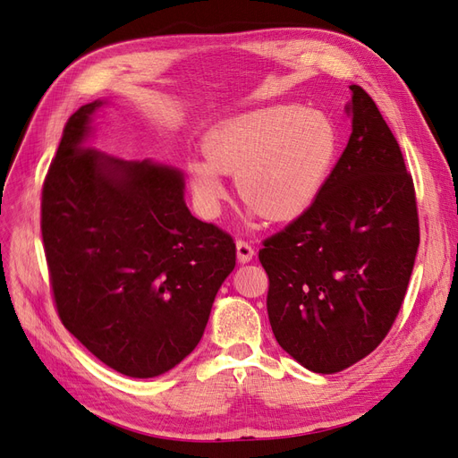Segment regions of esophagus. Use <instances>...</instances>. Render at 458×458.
I'll return each instance as SVG.
<instances>
[{"label":"esophagus","instance_id":"1","mask_svg":"<svg viewBox=\"0 0 458 458\" xmlns=\"http://www.w3.org/2000/svg\"><path fill=\"white\" fill-rule=\"evenodd\" d=\"M235 249H238V260H240L242 264L253 260L255 249L250 247V243H247L245 240H238V242H235Z\"/></svg>","mask_w":458,"mask_h":458}]
</instances>
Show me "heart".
<instances>
[{
	"label": "heart",
	"instance_id": "b5f03b06",
	"mask_svg": "<svg viewBox=\"0 0 458 458\" xmlns=\"http://www.w3.org/2000/svg\"><path fill=\"white\" fill-rule=\"evenodd\" d=\"M341 135L331 115L302 105H272L232 115L209 131L208 157L188 164V179L203 215L220 213L226 174L250 209L264 218L306 213L327 184Z\"/></svg>",
	"mask_w": 458,
	"mask_h": 458
}]
</instances>
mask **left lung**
Wrapping results in <instances>:
<instances>
[{
    "label": "left lung",
    "mask_w": 458,
    "mask_h": 458,
    "mask_svg": "<svg viewBox=\"0 0 458 458\" xmlns=\"http://www.w3.org/2000/svg\"><path fill=\"white\" fill-rule=\"evenodd\" d=\"M352 135L306 213L264 240L276 341L314 373L369 356L400 312L420 242L415 186L375 100L350 85Z\"/></svg>",
    "instance_id": "1"
}]
</instances>
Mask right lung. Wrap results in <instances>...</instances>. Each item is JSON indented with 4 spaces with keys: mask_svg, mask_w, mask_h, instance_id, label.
<instances>
[{
    "mask_svg": "<svg viewBox=\"0 0 458 458\" xmlns=\"http://www.w3.org/2000/svg\"><path fill=\"white\" fill-rule=\"evenodd\" d=\"M100 106L70 115L41 190L53 297L63 326L95 358L152 378L201 341L235 243L191 216L179 169L87 146Z\"/></svg>",
    "mask_w": 458,
    "mask_h": 458,
    "instance_id": "right-lung-1",
    "label": "right lung"
}]
</instances>
